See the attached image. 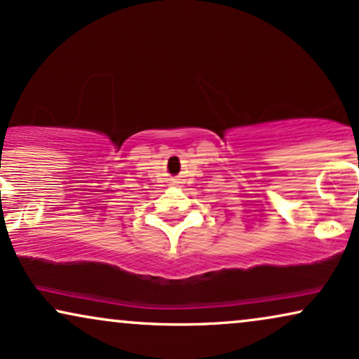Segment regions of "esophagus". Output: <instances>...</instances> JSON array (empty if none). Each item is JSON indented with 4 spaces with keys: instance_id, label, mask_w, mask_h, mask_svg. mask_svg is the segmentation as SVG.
Instances as JSON below:
<instances>
[{
    "instance_id": "1",
    "label": "esophagus",
    "mask_w": 359,
    "mask_h": 359,
    "mask_svg": "<svg viewBox=\"0 0 359 359\" xmlns=\"http://www.w3.org/2000/svg\"><path fill=\"white\" fill-rule=\"evenodd\" d=\"M172 183H180V181H176V180H172Z\"/></svg>"
}]
</instances>
